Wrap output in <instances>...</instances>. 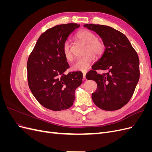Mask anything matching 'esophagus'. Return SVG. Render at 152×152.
<instances>
[{"label":"esophagus","mask_w":152,"mask_h":152,"mask_svg":"<svg viewBox=\"0 0 152 152\" xmlns=\"http://www.w3.org/2000/svg\"><path fill=\"white\" fill-rule=\"evenodd\" d=\"M86 72H83V78H84V79H86Z\"/></svg>","instance_id":"obj_1"}]
</instances>
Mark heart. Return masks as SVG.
Returning <instances> with one entry per match:
<instances>
[{
	"instance_id": "heart-1",
	"label": "heart",
	"mask_w": 152,
	"mask_h": 152,
	"mask_svg": "<svg viewBox=\"0 0 152 152\" xmlns=\"http://www.w3.org/2000/svg\"><path fill=\"white\" fill-rule=\"evenodd\" d=\"M77 39L87 44L85 54L83 58L78 59L72 65V70L74 71L86 72L91 67L95 60V56H102L105 50V44L102 39L97 37L96 34L89 30H83L77 34ZM63 53L67 61L71 62L74 56L72 51L70 43L65 42L63 46Z\"/></svg>"
}]
</instances>
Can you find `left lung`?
Instances as JSON below:
<instances>
[{
	"mask_svg": "<svg viewBox=\"0 0 152 152\" xmlns=\"http://www.w3.org/2000/svg\"><path fill=\"white\" fill-rule=\"evenodd\" d=\"M105 44L104 53L86 74L88 80H94L98 89L92 94L93 102L99 108L113 111L123 107L129 101L138 82V55L124 34L112 27L86 24ZM107 70L99 75L96 70Z\"/></svg>",
	"mask_w": 152,
	"mask_h": 152,
	"instance_id": "left-lung-1",
	"label": "left lung"
}]
</instances>
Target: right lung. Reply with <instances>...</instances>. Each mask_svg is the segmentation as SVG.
Segmentation results:
<instances>
[{
	"label": "right lung",
	"instance_id": "add662e5",
	"mask_svg": "<svg viewBox=\"0 0 152 152\" xmlns=\"http://www.w3.org/2000/svg\"><path fill=\"white\" fill-rule=\"evenodd\" d=\"M80 25L68 23L49 28L40 36L27 62L28 84L32 94L44 107L53 111L70 108L75 91L80 86V72H65L70 68L63 53V44Z\"/></svg>",
	"mask_w": 152,
	"mask_h": 152
}]
</instances>
